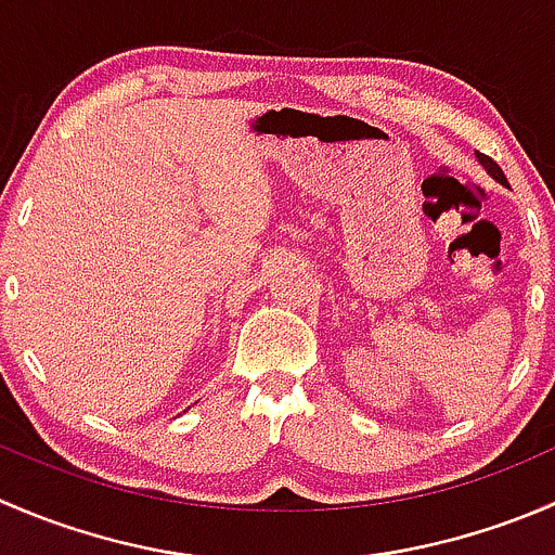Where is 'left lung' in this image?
<instances>
[{"instance_id":"8db88e82","label":"left lung","mask_w":555,"mask_h":555,"mask_svg":"<svg viewBox=\"0 0 555 555\" xmlns=\"http://www.w3.org/2000/svg\"><path fill=\"white\" fill-rule=\"evenodd\" d=\"M478 160L480 164H483V169L491 173V177L494 179H500V182H507V177L505 173H502V169H500V164H496L494 158H489V155H483V153H478Z\"/></svg>"}]
</instances>
